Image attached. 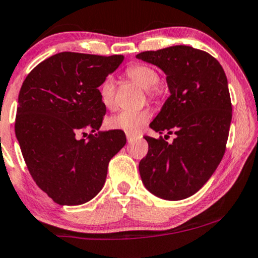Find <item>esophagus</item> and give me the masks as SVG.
Returning a JSON list of instances; mask_svg holds the SVG:
<instances>
[{
    "mask_svg": "<svg viewBox=\"0 0 258 258\" xmlns=\"http://www.w3.org/2000/svg\"><path fill=\"white\" fill-rule=\"evenodd\" d=\"M126 139H128V143L130 144V143H133V141H134L135 139H137V137H134V135L126 134Z\"/></svg>",
    "mask_w": 258,
    "mask_h": 258,
    "instance_id": "1",
    "label": "esophagus"
}]
</instances>
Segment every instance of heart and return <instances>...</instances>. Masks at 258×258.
<instances>
[{"mask_svg": "<svg viewBox=\"0 0 258 258\" xmlns=\"http://www.w3.org/2000/svg\"><path fill=\"white\" fill-rule=\"evenodd\" d=\"M125 75L141 88L149 91L159 84V74L148 65H132L126 69ZM114 80L108 76L102 85L99 86V98L102 104L106 108L114 106ZM150 112L148 109L141 110H121L107 120V126L109 129L120 130L129 135H137L145 126L146 121L150 118Z\"/></svg>", "mask_w": 258, "mask_h": 258, "instance_id": "1", "label": "heart"}]
</instances>
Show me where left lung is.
I'll list each match as a JSON object with an SVG mask.
<instances>
[{
	"mask_svg": "<svg viewBox=\"0 0 258 258\" xmlns=\"http://www.w3.org/2000/svg\"><path fill=\"white\" fill-rule=\"evenodd\" d=\"M137 59L161 69L170 91L150 128L176 135L171 144L145 137L141 181L159 198L181 201L207 183L224 156L232 110L228 79L217 59L192 46L144 51Z\"/></svg>",
	"mask_w": 258,
	"mask_h": 258,
	"instance_id": "8db88e82",
	"label": "left lung"
}]
</instances>
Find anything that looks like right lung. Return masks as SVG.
<instances>
[{
	"mask_svg": "<svg viewBox=\"0 0 258 258\" xmlns=\"http://www.w3.org/2000/svg\"><path fill=\"white\" fill-rule=\"evenodd\" d=\"M123 60L59 52L35 66L22 85L16 137L33 179L55 203L79 206L98 195L108 163L125 145L124 132L99 130L106 107L98 87ZM86 130L95 134L80 140Z\"/></svg>",
	"mask_w": 258,
	"mask_h": 258,
	"instance_id": "add662e5",
	"label": "right lung"
}]
</instances>
